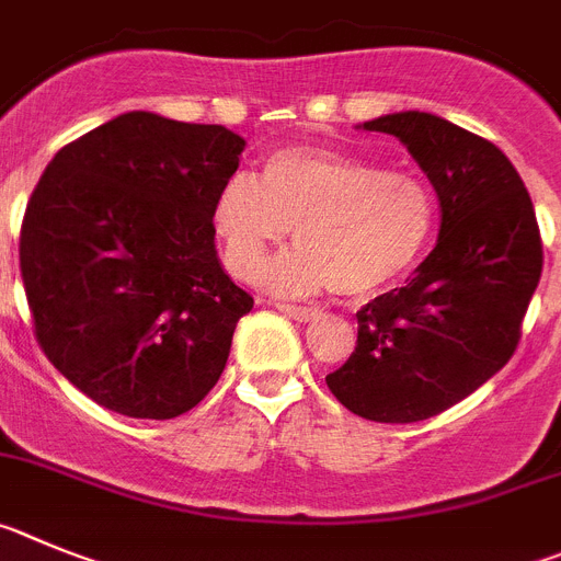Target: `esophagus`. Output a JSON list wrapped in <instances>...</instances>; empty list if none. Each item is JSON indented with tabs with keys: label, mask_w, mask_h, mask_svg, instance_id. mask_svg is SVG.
Segmentation results:
<instances>
[{
	"label": "esophagus",
	"mask_w": 561,
	"mask_h": 561,
	"mask_svg": "<svg viewBox=\"0 0 561 561\" xmlns=\"http://www.w3.org/2000/svg\"><path fill=\"white\" fill-rule=\"evenodd\" d=\"M276 307H279V310L285 312V316L296 318V321H316V318L321 316V312H318V310H312V307H301V305H285V301H282V305H276Z\"/></svg>",
	"instance_id": "obj_1"
}]
</instances>
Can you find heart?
Segmentation results:
<instances>
[{
    "mask_svg": "<svg viewBox=\"0 0 561 561\" xmlns=\"http://www.w3.org/2000/svg\"><path fill=\"white\" fill-rule=\"evenodd\" d=\"M436 220L425 179L327 148L276 150L260 179L231 175L215 198V231L240 279H256L293 229L299 245L268 271L282 293L375 296L416 265Z\"/></svg>",
    "mask_w": 561,
    "mask_h": 561,
    "instance_id": "b5f03b06",
    "label": "heart"
}]
</instances>
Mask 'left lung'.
Segmentation results:
<instances>
[{
    "label": "left lung",
    "mask_w": 561,
    "mask_h": 561,
    "mask_svg": "<svg viewBox=\"0 0 561 561\" xmlns=\"http://www.w3.org/2000/svg\"><path fill=\"white\" fill-rule=\"evenodd\" d=\"M363 130L397 136L442 206L436 249L405 287L357 310V346L327 375L343 408L371 422H422L497 375L542 274L531 195L497 145L436 114L400 111Z\"/></svg>",
    "instance_id": "8db88e82"
}]
</instances>
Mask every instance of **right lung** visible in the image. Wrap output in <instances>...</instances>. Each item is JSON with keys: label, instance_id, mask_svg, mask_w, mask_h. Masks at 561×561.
Returning a JSON list of instances; mask_svg holds the SVG:
<instances>
[{"label": "right lung", "instance_id": "add662e5", "mask_svg": "<svg viewBox=\"0 0 561 561\" xmlns=\"http://www.w3.org/2000/svg\"><path fill=\"white\" fill-rule=\"evenodd\" d=\"M243 148L224 125L128 111L35 184L19 237L35 337L98 405L173 419L224 375L254 299L220 265L211 218Z\"/></svg>", "mask_w": 561, "mask_h": 561}]
</instances>
